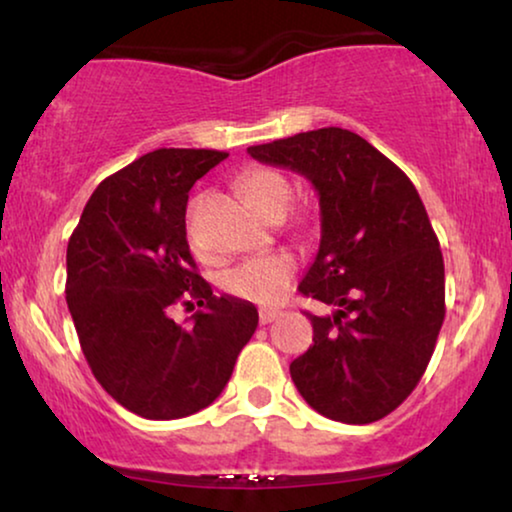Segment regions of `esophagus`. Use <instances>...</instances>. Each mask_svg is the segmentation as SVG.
<instances>
[{
    "instance_id": "34e87169",
    "label": "esophagus",
    "mask_w": 512,
    "mask_h": 512,
    "mask_svg": "<svg viewBox=\"0 0 512 512\" xmlns=\"http://www.w3.org/2000/svg\"><path fill=\"white\" fill-rule=\"evenodd\" d=\"M277 317H279L277 310H261V312H258V321H261L263 326L270 324V321H275Z\"/></svg>"
}]
</instances>
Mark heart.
<instances>
[{
    "instance_id": "b5f03b06",
    "label": "heart",
    "mask_w": 512,
    "mask_h": 512,
    "mask_svg": "<svg viewBox=\"0 0 512 512\" xmlns=\"http://www.w3.org/2000/svg\"><path fill=\"white\" fill-rule=\"evenodd\" d=\"M242 191L258 212L268 216L272 209L286 207L291 188L279 172L256 167L249 170L240 181ZM296 275V261L289 254L256 256L237 263L235 268L221 275V289L237 300H247L256 305H277Z\"/></svg>"
}]
</instances>
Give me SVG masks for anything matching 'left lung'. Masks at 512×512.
Here are the masks:
<instances>
[{
  "label": "left lung",
  "mask_w": 512,
  "mask_h": 512,
  "mask_svg": "<svg viewBox=\"0 0 512 512\" xmlns=\"http://www.w3.org/2000/svg\"><path fill=\"white\" fill-rule=\"evenodd\" d=\"M319 193L321 242L298 291L335 307L310 314V349L291 380L319 415L345 424L387 417L429 366L445 319V265L417 188L373 144L321 128L249 146Z\"/></svg>",
  "instance_id": "left-lung-1"
}]
</instances>
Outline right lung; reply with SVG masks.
Returning <instances> with one entry per match:
<instances>
[{"instance_id": "add662e5", "label": "right lung", "mask_w": 512, "mask_h": 512, "mask_svg": "<svg viewBox=\"0 0 512 512\" xmlns=\"http://www.w3.org/2000/svg\"><path fill=\"white\" fill-rule=\"evenodd\" d=\"M228 153L156 149L111 174L67 244V307L95 380L146 419H179L214 403L258 326L256 307L214 296L186 240L195 181ZM203 310L191 327L172 304Z\"/></svg>"}]
</instances>
